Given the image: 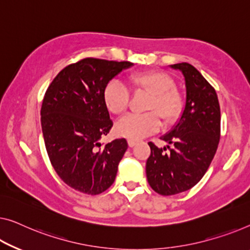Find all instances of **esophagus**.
<instances>
[{
  "mask_svg": "<svg viewBox=\"0 0 250 250\" xmlns=\"http://www.w3.org/2000/svg\"><path fill=\"white\" fill-rule=\"evenodd\" d=\"M128 145H129V147H135L137 145V141L132 140V139H128Z\"/></svg>",
  "mask_w": 250,
  "mask_h": 250,
  "instance_id": "1",
  "label": "esophagus"
}]
</instances>
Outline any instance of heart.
<instances>
[{"label":"heart","mask_w":250,"mask_h":250,"mask_svg":"<svg viewBox=\"0 0 250 250\" xmlns=\"http://www.w3.org/2000/svg\"><path fill=\"white\" fill-rule=\"evenodd\" d=\"M130 83L135 91H144L150 94L146 110L150 112L129 114L115 125L119 136L137 140L157 131L161 126V115L166 125L173 124L183 110V98L175 86L172 77L162 72L137 73L130 76ZM105 106L111 113L121 114L126 111L130 103V92L124 83L112 80L106 84L103 92Z\"/></svg>","instance_id":"heart-1"}]
</instances>
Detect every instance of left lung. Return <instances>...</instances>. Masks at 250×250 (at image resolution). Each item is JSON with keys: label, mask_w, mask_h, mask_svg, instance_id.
<instances>
[{"label": "left lung", "mask_w": 250, "mask_h": 250, "mask_svg": "<svg viewBox=\"0 0 250 250\" xmlns=\"http://www.w3.org/2000/svg\"><path fill=\"white\" fill-rule=\"evenodd\" d=\"M183 74L186 101L180 120L161 138L166 147L149 143V185L161 195H174L192 188L210 166L220 140V105L214 88L188 62L170 65ZM171 147H169V146Z\"/></svg>", "instance_id": "8db88e82"}]
</instances>
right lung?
<instances>
[{
  "label": "right lung",
  "instance_id": "add662e5",
  "mask_svg": "<svg viewBox=\"0 0 250 250\" xmlns=\"http://www.w3.org/2000/svg\"><path fill=\"white\" fill-rule=\"evenodd\" d=\"M131 66L130 62L82 59L61 70L44 94L40 114L48 156L58 176L78 192L100 194L117 176L128 144L122 138L101 146L100 140L113 125L103 92Z\"/></svg>",
  "mask_w": 250,
  "mask_h": 250
}]
</instances>
